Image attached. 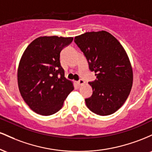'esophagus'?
<instances>
[{"label":"esophagus","mask_w":152,"mask_h":152,"mask_svg":"<svg viewBox=\"0 0 152 152\" xmlns=\"http://www.w3.org/2000/svg\"><path fill=\"white\" fill-rule=\"evenodd\" d=\"M77 83H78V86H81V85H83L85 83V81H83V79H80L79 81H78V82H77Z\"/></svg>","instance_id":"34e87169"}]
</instances>
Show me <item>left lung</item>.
Returning <instances> with one entry per match:
<instances>
[{"instance_id":"1","label":"left lung","mask_w":152,"mask_h":152,"mask_svg":"<svg viewBox=\"0 0 152 152\" xmlns=\"http://www.w3.org/2000/svg\"><path fill=\"white\" fill-rule=\"evenodd\" d=\"M74 41L97 78L88 83L93 94L85 99L87 107L100 116L114 114L126 102L133 83V70L126 50L105 31L86 32L76 36Z\"/></svg>"}]
</instances>
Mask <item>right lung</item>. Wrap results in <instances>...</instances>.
I'll list each match as a JSON object with an SVG mask.
<instances>
[{"label": "right lung", "instance_id": "obj_1", "mask_svg": "<svg viewBox=\"0 0 152 152\" xmlns=\"http://www.w3.org/2000/svg\"><path fill=\"white\" fill-rule=\"evenodd\" d=\"M73 37L41 36L33 41L23 53L18 68L20 95L31 110L43 116L52 115L62 108L74 90L61 66L60 53Z\"/></svg>", "mask_w": 152, "mask_h": 152}]
</instances>
